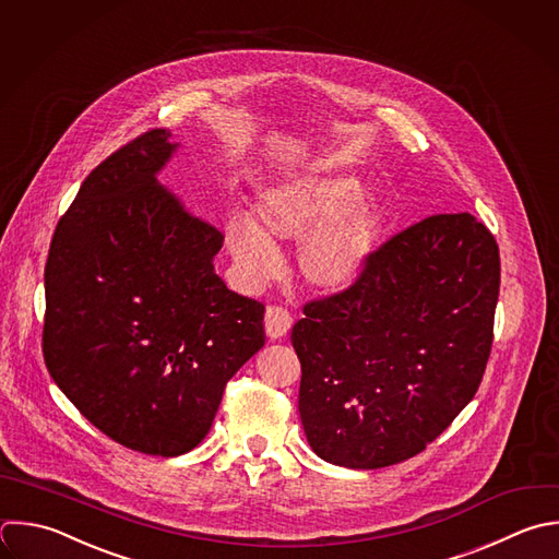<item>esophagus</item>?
I'll list each match as a JSON object with an SVG mask.
<instances>
[{"instance_id": "34e87169", "label": "esophagus", "mask_w": 559, "mask_h": 559, "mask_svg": "<svg viewBox=\"0 0 559 559\" xmlns=\"http://www.w3.org/2000/svg\"><path fill=\"white\" fill-rule=\"evenodd\" d=\"M293 325V317L286 308L282 306H269L266 308V314H264V328H266V334L269 338H282L286 336V332L290 330Z\"/></svg>"}]
</instances>
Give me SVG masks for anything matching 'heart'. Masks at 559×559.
Returning <instances> with one entry per match:
<instances>
[{"mask_svg":"<svg viewBox=\"0 0 559 559\" xmlns=\"http://www.w3.org/2000/svg\"><path fill=\"white\" fill-rule=\"evenodd\" d=\"M382 227V205L356 175L314 168L288 175L255 199V221L231 216L227 247L245 280L262 282L277 264L280 240H304L299 269L319 290H343L367 266Z\"/></svg>","mask_w":559,"mask_h":559,"instance_id":"b5f03b06","label":"heart"}]
</instances>
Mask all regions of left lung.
Returning <instances> with one entry per match:
<instances>
[{
  "instance_id": "1",
  "label": "left lung",
  "mask_w": 559,
  "mask_h": 559,
  "mask_svg": "<svg viewBox=\"0 0 559 559\" xmlns=\"http://www.w3.org/2000/svg\"><path fill=\"white\" fill-rule=\"evenodd\" d=\"M498 288V245L463 212L406 227L352 286L308 301L290 341L310 448L376 469L435 441L483 380Z\"/></svg>"
}]
</instances>
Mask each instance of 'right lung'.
Instances as JSON below:
<instances>
[{
  "mask_svg": "<svg viewBox=\"0 0 559 559\" xmlns=\"http://www.w3.org/2000/svg\"><path fill=\"white\" fill-rule=\"evenodd\" d=\"M179 144L153 129L109 155L61 216L46 264L44 358L114 441L177 456L264 345V306L225 286V236L157 181Z\"/></svg>",
  "mask_w": 559,
  "mask_h": 559,
  "instance_id": "right-lung-1",
  "label": "right lung"
}]
</instances>
